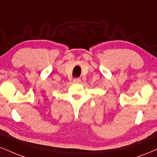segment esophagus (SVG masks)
<instances>
[{
	"mask_svg": "<svg viewBox=\"0 0 157 157\" xmlns=\"http://www.w3.org/2000/svg\"><path fill=\"white\" fill-rule=\"evenodd\" d=\"M73 82H74V83H80V82H81V80L80 78H75L73 80Z\"/></svg>",
	"mask_w": 157,
	"mask_h": 157,
	"instance_id": "1",
	"label": "esophagus"
}]
</instances>
